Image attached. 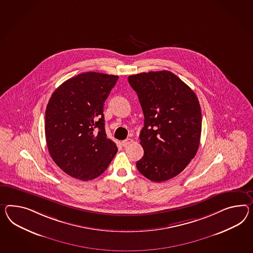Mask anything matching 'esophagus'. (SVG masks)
Masks as SVG:
<instances>
[{
  "instance_id": "1",
  "label": "esophagus",
  "mask_w": 253,
  "mask_h": 253,
  "mask_svg": "<svg viewBox=\"0 0 253 253\" xmlns=\"http://www.w3.org/2000/svg\"><path fill=\"white\" fill-rule=\"evenodd\" d=\"M133 142V139H131V138H126V139H125L122 141V145H123V147H127V146H129L131 143Z\"/></svg>"
}]
</instances>
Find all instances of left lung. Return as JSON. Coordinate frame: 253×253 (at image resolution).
<instances>
[{"instance_id":"left-lung-1","label":"left lung","mask_w":253,"mask_h":253,"mask_svg":"<svg viewBox=\"0 0 253 253\" xmlns=\"http://www.w3.org/2000/svg\"><path fill=\"white\" fill-rule=\"evenodd\" d=\"M128 83L136 91L145 118L139 135L144 156L136 168L150 181H167L185 169L199 148L198 98L168 71L131 75Z\"/></svg>"}]
</instances>
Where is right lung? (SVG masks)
I'll list each match as a JSON object with an SVG mask.
<instances>
[{
    "mask_svg": "<svg viewBox=\"0 0 253 253\" xmlns=\"http://www.w3.org/2000/svg\"><path fill=\"white\" fill-rule=\"evenodd\" d=\"M117 79L100 72L81 73L58 86L46 105L48 152L73 178H97L117 154V145L104 129V104Z\"/></svg>",
    "mask_w": 253,
    "mask_h": 253,
    "instance_id": "add662e5",
    "label": "right lung"
}]
</instances>
